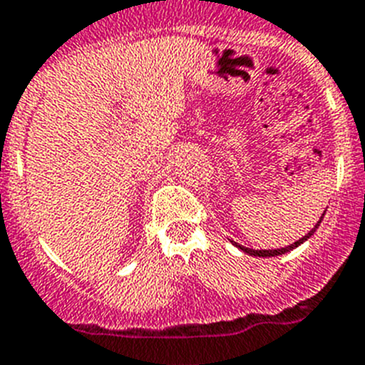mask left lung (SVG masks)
<instances>
[{
    "label": "left lung",
    "instance_id": "left-lung-1",
    "mask_svg": "<svg viewBox=\"0 0 365 365\" xmlns=\"http://www.w3.org/2000/svg\"><path fill=\"white\" fill-rule=\"evenodd\" d=\"M323 215H324V213H323ZM321 220H323V217H321V219H319V222H317V225H315L314 228H312L310 232H308V234H306V235H302L301 240H299V241H295V243H293V245H289V247H284V249H274V250H254V249H247V247H243V245H237V243H234V241H232V243H234L235 247H237V249H241V250H243V252L250 254V256H258V258H271V256H282V254L289 252V250L297 249V247H299V245H302V243H304V241H308V240H310L312 235H314V232H315V230H317V226L321 225Z\"/></svg>",
    "mask_w": 365,
    "mask_h": 365
}]
</instances>
